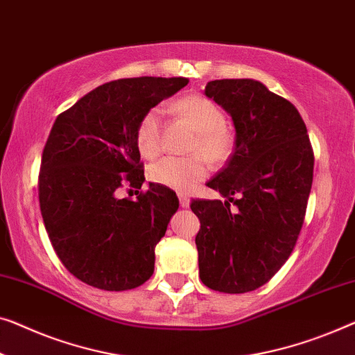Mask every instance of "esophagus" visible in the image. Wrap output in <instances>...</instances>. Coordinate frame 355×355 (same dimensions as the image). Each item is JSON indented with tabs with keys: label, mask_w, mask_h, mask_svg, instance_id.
Segmentation results:
<instances>
[{
	"label": "esophagus",
	"mask_w": 355,
	"mask_h": 355,
	"mask_svg": "<svg viewBox=\"0 0 355 355\" xmlns=\"http://www.w3.org/2000/svg\"><path fill=\"white\" fill-rule=\"evenodd\" d=\"M178 197H179V203H181V207L182 208H189L190 200H189L187 195L186 193H178Z\"/></svg>",
	"instance_id": "1"
}]
</instances>
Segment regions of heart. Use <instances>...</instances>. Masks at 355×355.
I'll return each mask as SVG.
<instances>
[{
	"label": "heart",
	"mask_w": 355,
	"mask_h": 355,
	"mask_svg": "<svg viewBox=\"0 0 355 355\" xmlns=\"http://www.w3.org/2000/svg\"><path fill=\"white\" fill-rule=\"evenodd\" d=\"M178 112L193 126L197 137L190 152H202L214 165L227 162L234 152V136L225 128L223 110L202 94H190L178 101ZM136 144L146 158L157 157L162 150V112L147 110L136 130ZM202 155V156H203ZM201 153L186 158L166 157L153 163L148 178L158 186L174 190H189L207 178L208 162Z\"/></svg>",
	"instance_id": "1"
}]
</instances>
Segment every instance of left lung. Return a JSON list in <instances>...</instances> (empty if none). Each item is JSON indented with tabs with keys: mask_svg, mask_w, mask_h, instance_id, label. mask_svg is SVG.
<instances>
[{
	"mask_svg": "<svg viewBox=\"0 0 355 355\" xmlns=\"http://www.w3.org/2000/svg\"><path fill=\"white\" fill-rule=\"evenodd\" d=\"M232 116L235 148L207 186L220 200H192L200 279L208 288L253 291L267 284L295 248L312 187L314 152L290 101L261 81L214 80L205 88Z\"/></svg>",
	"mask_w": 355,
	"mask_h": 355,
	"instance_id": "obj_1",
	"label": "left lung"
}]
</instances>
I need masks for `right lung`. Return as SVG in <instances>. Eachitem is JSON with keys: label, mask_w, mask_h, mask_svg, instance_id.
Segmentation results:
<instances>
[{"label": "right lung", "mask_w": 355, "mask_h": 355, "mask_svg": "<svg viewBox=\"0 0 355 355\" xmlns=\"http://www.w3.org/2000/svg\"><path fill=\"white\" fill-rule=\"evenodd\" d=\"M187 83L115 80L55 118L41 157V216L65 269L94 288L132 290L153 274L155 246L179 208L176 192L150 182L131 200L116 190L146 181L136 144L141 118Z\"/></svg>", "instance_id": "1"}]
</instances>
